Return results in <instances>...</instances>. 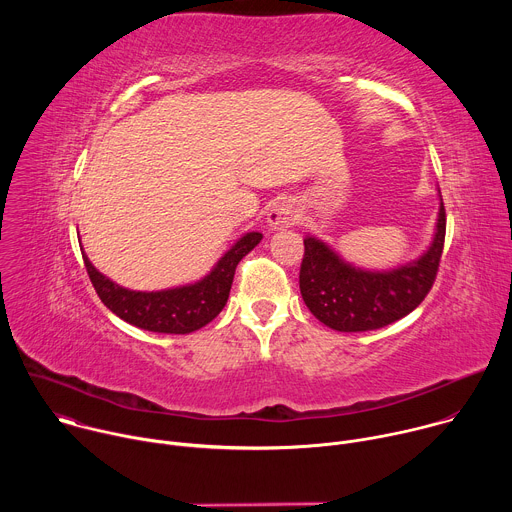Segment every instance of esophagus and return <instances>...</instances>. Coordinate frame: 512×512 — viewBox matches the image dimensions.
Returning a JSON list of instances; mask_svg holds the SVG:
<instances>
[{"mask_svg":"<svg viewBox=\"0 0 512 512\" xmlns=\"http://www.w3.org/2000/svg\"><path fill=\"white\" fill-rule=\"evenodd\" d=\"M298 208L289 202H279L277 206H273V210L269 212V225L273 229H283L294 225L298 221Z\"/></svg>","mask_w":512,"mask_h":512,"instance_id":"esophagus-1","label":"esophagus"}]
</instances>
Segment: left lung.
Returning <instances> with one entry per match:
<instances>
[{"mask_svg": "<svg viewBox=\"0 0 512 512\" xmlns=\"http://www.w3.org/2000/svg\"><path fill=\"white\" fill-rule=\"evenodd\" d=\"M446 243V208L440 206L429 251L405 267L371 273L344 263L318 239L304 241L300 291L310 312L338 332H364L393 324L429 294Z\"/></svg>", "mask_w": 512, "mask_h": 512, "instance_id": "1", "label": "left lung"}]
</instances>
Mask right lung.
Segmentation results:
<instances>
[{
	"mask_svg": "<svg viewBox=\"0 0 512 512\" xmlns=\"http://www.w3.org/2000/svg\"><path fill=\"white\" fill-rule=\"evenodd\" d=\"M261 239V233H247L202 281L166 291H150V294L119 287L99 273L87 255H83V261L97 296L121 320L150 332L188 334L221 314L229 300L239 261L257 247Z\"/></svg>",
	"mask_w": 512,
	"mask_h": 512,
	"instance_id": "1",
	"label": "right lung"
}]
</instances>
